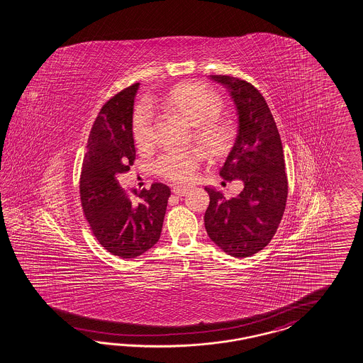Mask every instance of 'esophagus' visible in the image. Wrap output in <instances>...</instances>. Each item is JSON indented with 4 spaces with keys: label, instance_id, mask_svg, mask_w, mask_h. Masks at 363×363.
<instances>
[{
    "label": "esophagus",
    "instance_id": "obj_1",
    "mask_svg": "<svg viewBox=\"0 0 363 363\" xmlns=\"http://www.w3.org/2000/svg\"><path fill=\"white\" fill-rule=\"evenodd\" d=\"M172 191H173V194H176V196H185L186 194L187 191H189V189L187 187L184 186H173V189H172Z\"/></svg>",
    "mask_w": 363,
    "mask_h": 363
}]
</instances>
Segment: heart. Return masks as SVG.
<instances>
[{"label":"heart","mask_w":363,"mask_h":363,"mask_svg":"<svg viewBox=\"0 0 363 363\" xmlns=\"http://www.w3.org/2000/svg\"><path fill=\"white\" fill-rule=\"evenodd\" d=\"M164 106L178 113L194 128V138L210 155L220 153L228 141V130L216 118L220 101L210 89L196 84L184 83L170 89L162 100ZM153 111L147 103H141L132 118V135L140 149L152 143ZM202 161V155L194 147H167L157 157L155 169L167 179L187 181Z\"/></svg>","instance_id":"heart-1"}]
</instances>
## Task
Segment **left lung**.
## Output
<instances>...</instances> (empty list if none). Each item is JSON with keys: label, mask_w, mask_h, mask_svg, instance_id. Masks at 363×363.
<instances>
[{"label": "left lung", "mask_w": 363, "mask_h": 363, "mask_svg": "<svg viewBox=\"0 0 363 363\" xmlns=\"http://www.w3.org/2000/svg\"><path fill=\"white\" fill-rule=\"evenodd\" d=\"M225 84L238 111V133L219 174L242 179L239 196L225 199L206 187L210 203L205 227L210 239L225 254L248 257L274 238L288 196L284 152L274 116L259 89L243 79L210 75Z\"/></svg>", "instance_id": "obj_1"}]
</instances>
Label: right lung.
I'll return each mask as SVG.
<instances>
[{
	"mask_svg": "<svg viewBox=\"0 0 363 363\" xmlns=\"http://www.w3.org/2000/svg\"><path fill=\"white\" fill-rule=\"evenodd\" d=\"M138 83L120 91L101 107L89 133L79 191L92 234L112 255L133 259L161 235L170 189L156 182L147 190H123L116 176L136 160L132 115Z\"/></svg>",
	"mask_w": 363,
	"mask_h": 363,
	"instance_id": "right-lung-1",
	"label": "right lung"
}]
</instances>
